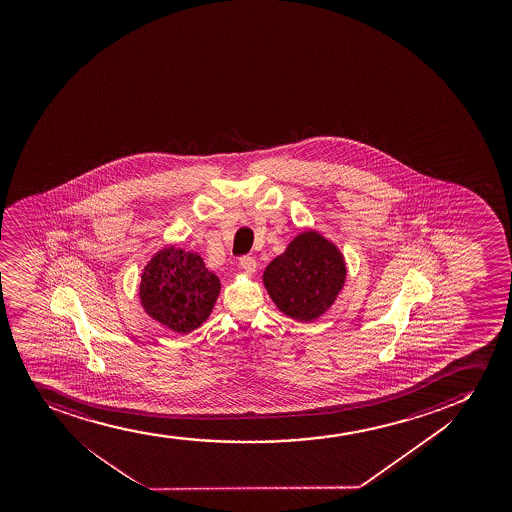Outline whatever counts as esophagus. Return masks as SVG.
Instances as JSON below:
<instances>
[{
  "label": "esophagus",
  "instance_id": "1",
  "mask_svg": "<svg viewBox=\"0 0 512 512\" xmlns=\"http://www.w3.org/2000/svg\"><path fill=\"white\" fill-rule=\"evenodd\" d=\"M239 263H241L242 270L246 271L247 275H253L258 265H256V259L251 258V256H242L239 259Z\"/></svg>",
  "mask_w": 512,
  "mask_h": 512
}]
</instances>
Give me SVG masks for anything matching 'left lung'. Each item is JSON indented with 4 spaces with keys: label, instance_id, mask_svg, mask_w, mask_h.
<instances>
[{
    "label": "left lung",
    "instance_id": "8db88e82",
    "mask_svg": "<svg viewBox=\"0 0 512 512\" xmlns=\"http://www.w3.org/2000/svg\"><path fill=\"white\" fill-rule=\"evenodd\" d=\"M347 277L338 247L318 232H302L266 266L263 282L288 318L311 323L333 306Z\"/></svg>",
    "mask_w": 512,
    "mask_h": 512
}]
</instances>
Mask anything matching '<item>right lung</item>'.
<instances>
[{
  "instance_id": "add662e5",
  "label": "right lung",
  "mask_w": 512,
  "mask_h": 512,
  "mask_svg": "<svg viewBox=\"0 0 512 512\" xmlns=\"http://www.w3.org/2000/svg\"><path fill=\"white\" fill-rule=\"evenodd\" d=\"M220 294V280L201 256L164 247L141 275V306L150 318L176 333H189L205 323Z\"/></svg>"
}]
</instances>
